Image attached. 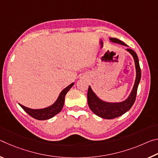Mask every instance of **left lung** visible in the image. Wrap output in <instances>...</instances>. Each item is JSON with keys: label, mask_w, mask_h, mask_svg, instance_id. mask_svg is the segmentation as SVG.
Instances as JSON below:
<instances>
[{"label": "left lung", "mask_w": 158, "mask_h": 158, "mask_svg": "<svg viewBox=\"0 0 158 158\" xmlns=\"http://www.w3.org/2000/svg\"><path fill=\"white\" fill-rule=\"evenodd\" d=\"M109 40H110L111 42H114V43L119 44L127 47L126 44L118 39L109 38ZM126 51L132 56L134 58L136 69V78L132 89L131 90L130 95H128V97L125 100L118 102H109L104 101L101 100L93 92V90L90 85L89 87L87 95L88 105H89V108L93 113L99 117L102 118L113 119L115 118L122 116L123 114L126 113L128 110H130L135 101L138 85L141 79V69L137 53L134 52L132 49H127Z\"/></svg>", "instance_id": "left-lung-1"}]
</instances>
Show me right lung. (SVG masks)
<instances>
[{
	"label": "right lung",
	"mask_w": 158,
	"mask_h": 158,
	"mask_svg": "<svg viewBox=\"0 0 158 158\" xmlns=\"http://www.w3.org/2000/svg\"><path fill=\"white\" fill-rule=\"evenodd\" d=\"M74 83H72L68 86L65 88L58 95L57 100L52 105H50L47 107L42 109H31L26 106H23L19 103V105L24 110L28 115H30L31 117L34 118L37 120L40 121H43V120H48L53 118L56 115L60 113L63 107L64 102H65V97L69 89L73 86Z\"/></svg>",
	"instance_id": "add662e5"
}]
</instances>
